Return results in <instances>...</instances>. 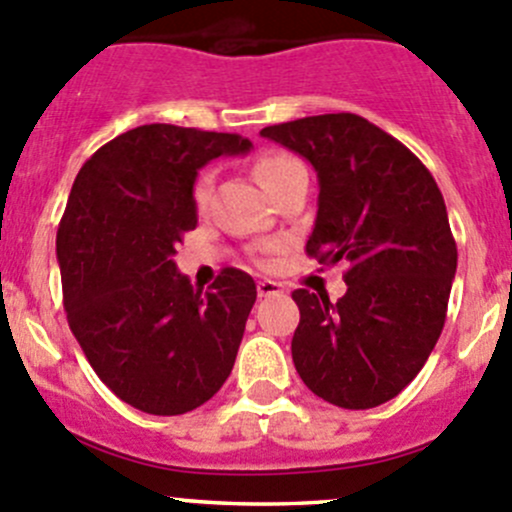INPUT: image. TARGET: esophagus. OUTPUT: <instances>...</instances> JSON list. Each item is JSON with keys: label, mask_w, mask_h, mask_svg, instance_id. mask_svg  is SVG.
<instances>
[{"label": "esophagus", "mask_w": 512, "mask_h": 512, "mask_svg": "<svg viewBox=\"0 0 512 512\" xmlns=\"http://www.w3.org/2000/svg\"><path fill=\"white\" fill-rule=\"evenodd\" d=\"M282 292H285V289H282L280 282L275 280L257 282V294H260V297H275V294H282Z\"/></svg>", "instance_id": "esophagus-1"}]
</instances>
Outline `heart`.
Segmentation results:
<instances>
[{"label":"heart","mask_w":512,"mask_h":512,"mask_svg":"<svg viewBox=\"0 0 512 512\" xmlns=\"http://www.w3.org/2000/svg\"><path fill=\"white\" fill-rule=\"evenodd\" d=\"M299 168H302V163H299L297 158L287 156V153H267V156H262L255 163V178H257V183H260L262 188L272 195L277 190V185H280L287 175H292L294 170H299ZM210 185H213V175H210L208 170L195 178L193 203L198 205V208H205V203H208Z\"/></svg>","instance_id":"b5f03b06"}]
</instances>
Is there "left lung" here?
<instances>
[{
  "label": "left lung",
  "mask_w": 512,
  "mask_h": 512,
  "mask_svg": "<svg viewBox=\"0 0 512 512\" xmlns=\"http://www.w3.org/2000/svg\"><path fill=\"white\" fill-rule=\"evenodd\" d=\"M260 136L317 170L307 255L349 265L337 302L292 292L297 374L342 409L386 404L416 379L446 322L458 250L441 190L404 143L356 113L297 118Z\"/></svg>",
  "instance_id": "1"
}]
</instances>
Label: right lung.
<instances>
[{"mask_svg":"<svg viewBox=\"0 0 512 512\" xmlns=\"http://www.w3.org/2000/svg\"><path fill=\"white\" fill-rule=\"evenodd\" d=\"M250 148L237 133L151 123L108 141L76 175L56 232L66 319L98 379L133 409L185 414L230 376L255 282L227 267L203 292L173 255L198 225V170Z\"/></svg>","mask_w":512,"mask_h":512,"instance_id":"add662e5","label":"right lung"}]
</instances>
